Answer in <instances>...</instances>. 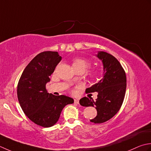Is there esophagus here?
I'll return each instance as SVG.
<instances>
[{
  "label": "esophagus",
  "instance_id": "esophagus-1",
  "mask_svg": "<svg viewBox=\"0 0 151 151\" xmlns=\"http://www.w3.org/2000/svg\"><path fill=\"white\" fill-rule=\"evenodd\" d=\"M74 103L79 104V99H74Z\"/></svg>",
  "mask_w": 151,
  "mask_h": 151
}]
</instances>
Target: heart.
<instances>
[{
    "instance_id": "1",
    "label": "heart",
    "mask_w": 151,
    "mask_h": 151,
    "mask_svg": "<svg viewBox=\"0 0 151 151\" xmlns=\"http://www.w3.org/2000/svg\"><path fill=\"white\" fill-rule=\"evenodd\" d=\"M89 66H90V63L87 60L82 59V58H76L73 62V68H83L85 70ZM97 73V72H94L93 73V76H96Z\"/></svg>"
}]
</instances>
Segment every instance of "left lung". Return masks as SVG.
I'll return each instance as SVG.
<instances>
[{
	"instance_id": "1",
	"label": "left lung",
	"mask_w": 151,
	"mask_h": 151,
	"mask_svg": "<svg viewBox=\"0 0 151 151\" xmlns=\"http://www.w3.org/2000/svg\"><path fill=\"white\" fill-rule=\"evenodd\" d=\"M103 64V76L97 83L86 89V93H98L97 98L84 97L79 100L80 105L95 107L97 115L90 121L103 123L111 119L117 113L124 100L127 77L121 64L109 53L98 51L95 55Z\"/></svg>"
}]
</instances>
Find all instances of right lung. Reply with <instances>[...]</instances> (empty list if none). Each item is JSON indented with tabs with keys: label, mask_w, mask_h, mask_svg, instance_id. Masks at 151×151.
I'll return each instance as SVG.
<instances>
[{
	"label": "right lung",
	"mask_w": 151,
	"mask_h": 151,
	"mask_svg": "<svg viewBox=\"0 0 151 151\" xmlns=\"http://www.w3.org/2000/svg\"><path fill=\"white\" fill-rule=\"evenodd\" d=\"M61 60L57 51L42 52L24 68L18 83L17 93L21 109L30 121L42 127H53L64 107L74 101L64 95L48 93L45 88Z\"/></svg>",
	"instance_id": "right-lung-1"
}]
</instances>
